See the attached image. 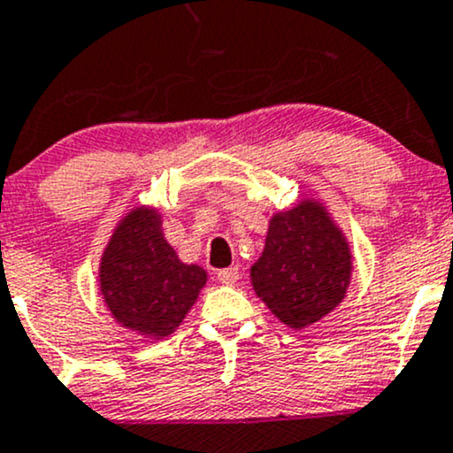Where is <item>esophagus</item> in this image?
Here are the masks:
<instances>
[{"instance_id": "1", "label": "esophagus", "mask_w": 453, "mask_h": 453, "mask_svg": "<svg viewBox=\"0 0 453 453\" xmlns=\"http://www.w3.org/2000/svg\"><path fill=\"white\" fill-rule=\"evenodd\" d=\"M218 280L222 284H235L240 280V269L237 267H226V269H220L218 272Z\"/></svg>"}]
</instances>
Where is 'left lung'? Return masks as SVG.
<instances>
[{
  "label": "left lung",
  "mask_w": 453,
  "mask_h": 453,
  "mask_svg": "<svg viewBox=\"0 0 453 453\" xmlns=\"http://www.w3.org/2000/svg\"><path fill=\"white\" fill-rule=\"evenodd\" d=\"M252 287L284 325L302 329L321 321L344 299L350 250L323 205L302 201L269 220Z\"/></svg>",
  "instance_id": "8db88e82"
}]
</instances>
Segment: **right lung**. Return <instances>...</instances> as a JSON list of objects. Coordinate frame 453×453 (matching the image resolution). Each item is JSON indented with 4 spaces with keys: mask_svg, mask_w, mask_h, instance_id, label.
Returning <instances> with one entry per match:
<instances>
[{
    "mask_svg": "<svg viewBox=\"0 0 453 453\" xmlns=\"http://www.w3.org/2000/svg\"><path fill=\"white\" fill-rule=\"evenodd\" d=\"M160 225L156 210H132L100 263V291L115 321L156 340L180 327L207 282L205 269L177 258Z\"/></svg>",
    "mask_w": 453,
    "mask_h": 453,
    "instance_id": "obj_1",
    "label": "right lung"
}]
</instances>
